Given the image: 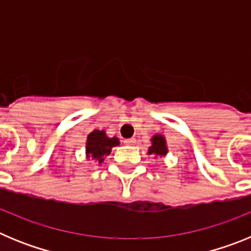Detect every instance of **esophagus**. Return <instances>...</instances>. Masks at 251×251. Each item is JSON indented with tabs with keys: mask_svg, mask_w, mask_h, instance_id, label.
Segmentation results:
<instances>
[{
	"mask_svg": "<svg viewBox=\"0 0 251 251\" xmlns=\"http://www.w3.org/2000/svg\"><path fill=\"white\" fill-rule=\"evenodd\" d=\"M124 143H126V145H128V146H130V145H134V143H136V139H134V138L124 139Z\"/></svg>",
	"mask_w": 251,
	"mask_h": 251,
	"instance_id": "1",
	"label": "esophagus"
}]
</instances>
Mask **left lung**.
Masks as SVG:
<instances>
[{
	"label": "left lung",
	"instance_id": "1",
	"mask_svg": "<svg viewBox=\"0 0 251 251\" xmlns=\"http://www.w3.org/2000/svg\"><path fill=\"white\" fill-rule=\"evenodd\" d=\"M150 153H154L157 156H165L167 153L166 141L162 136H154L152 139V146L150 147Z\"/></svg>",
	"mask_w": 251,
	"mask_h": 251
}]
</instances>
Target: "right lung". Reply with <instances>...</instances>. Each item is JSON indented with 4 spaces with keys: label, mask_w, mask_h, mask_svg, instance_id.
<instances>
[{
    "label": "right lung",
    "mask_w": 251,
    "mask_h": 251,
    "mask_svg": "<svg viewBox=\"0 0 251 251\" xmlns=\"http://www.w3.org/2000/svg\"><path fill=\"white\" fill-rule=\"evenodd\" d=\"M119 145L118 138H108L104 130H94L88 136L86 141V153L88 157L98 159L99 163L103 161L104 154H109L113 147Z\"/></svg>",
    "instance_id": "obj_1"
}]
</instances>
